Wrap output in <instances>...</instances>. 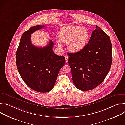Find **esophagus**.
<instances>
[{
	"mask_svg": "<svg viewBox=\"0 0 125 125\" xmlns=\"http://www.w3.org/2000/svg\"><path fill=\"white\" fill-rule=\"evenodd\" d=\"M68 58H69V56L66 55L65 56V59H66V62L67 63L68 62Z\"/></svg>",
	"mask_w": 125,
	"mask_h": 125,
	"instance_id": "1",
	"label": "esophagus"
}]
</instances>
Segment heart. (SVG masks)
Returning a JSON list of instances; mask_svg holds the SVG:
<instances>
[{
	"instance_id": "obj_1",
	"label": "heart",
	"mask_w": 125,
	"mask_h": 125,
	"mask_svg": "<svg viewBox=\"0 0 125 125\" xmlns=\"http://www.w3.org/2000/svg\"><path fill=\"white\" fill-rule=\"evenodd\" d=\"M89 37L90 34L87 29L75 25L63 27L59 33L60 41L67 44L68 49L74 53L81 51L85 47ZM58 43L60 47H62L60 41L58 42Z\"/></svg>"
}]
</instances>
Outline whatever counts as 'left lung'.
I'll return each instance as SVG.
<instances>
[{
    "label": "left lung",
    "mask_w": 125,
    "mask_h": 125,
    "mask_svg": "<svg viewBox=\"0 0 125 125\" xmlns=\"http://www.w3.org/2000/svg\"><path fill=\"white\" fill-rule=\"evenodd\" d=\"M68 55L76 87L83 91L93 90L102 83L110 69L112 60L110 39L96 26L85 47Z\"/></svg>",
    "instance_id": "8db88e82"
}]
</instances>
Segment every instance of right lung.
Segmentation results:
<instances>
[{"label": "right lung", "mask_w": 125, "mask_h": 125, "mask_svg": "<svg viewBox=\"0 0 125 125\" xmlns=\"http://www.w3.org/2000/svg\"><path fill=\"white\" fill-rule=\"evenodd\" d=\"M44 27L37 25L24 32L16 54V65L21 78L29 87L40 93L52 90L59 71L65 64V57L53 52L52 41L42 48L31 43V34Z\"/></svg>", "instance_id": "1"}]
</instances>
